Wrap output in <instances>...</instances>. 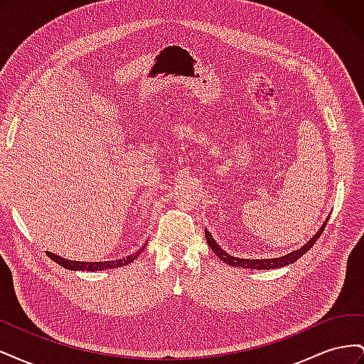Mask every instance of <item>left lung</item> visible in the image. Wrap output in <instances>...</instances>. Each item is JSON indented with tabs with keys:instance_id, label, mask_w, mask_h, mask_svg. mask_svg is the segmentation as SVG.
<instances>
[{
	"instance_id": "obj_1",
	"label": "left lung",
	"mask_w": 364,
	"mask_h": 364,
	"mask_svg": "<svg viewBox=\"0 0 364 364\" xmlns=\"http://www.w3.org/2000/svg\"><path fill=\"white\" fill-rule=\"evenodd\" d=\"M326 222L328 218L325 220V223L322 225V228L317 230V234L308 241L306 245H304L301 249L297 250H293L290 253H287V255L284 257H279V258H272V259H245V258H237V257H230L229 253H226L222 247H220L215 240L213 238V235L208 232V229H205V237H206V241H208V246L213 249V252L215 253V255L222 259L223 262L229 264V266H234V267H245V269H258V270H269V269H278V267H284V266H289V264L294 262L299 259L304 253H306L308 250H310L314 243L317 241V238H321L323 229L326 226Z\"/></svg>"
}]
</instances>
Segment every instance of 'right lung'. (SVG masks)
Segmentation results:
<instances>
[{
  "mask_svg": "<svg viewBox=\"0 0 364 364\" xmlns=\"http://www.w3.org/2000/svg\"><path fill=\"white\" fill-rule=\"evenodd\" d=\"M147 245L142 246L138 252L132 253V255L123 258V259H115V261H100V262H82V261H71V259H65L62 257L54 255L51 252H47V255L54 261L58 262L59 266L68 269V270H86V272H95V270H106V269H115V267H121V266H127L129 262L135 261L141 252L144 250Z\"/></svg>",
  "mask_w": 364,
  "mask_h": 364,
  "instance_id": "1",
  "label": "right lung"
}]
</instances>
